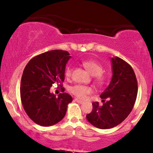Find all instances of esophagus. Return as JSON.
Here are the masks:
<instances>
[{
  "label": "esophagus",
  "instance_id": "1",
  "mask_svg": "<svg viewBox=\"0 0 153 153\" xmlns=\"http://www.w3.org/2000/svg\"><path fill=\"white\" fill-rule=\"evenodd\" d=\"M75 101H76V102H78V103H80V104H81V103H83L84 102L82 101H80V100H79V99H75Z\"/></svg>",
  "mask_w": 153,
  "mask_h": 153
}]
</instances>
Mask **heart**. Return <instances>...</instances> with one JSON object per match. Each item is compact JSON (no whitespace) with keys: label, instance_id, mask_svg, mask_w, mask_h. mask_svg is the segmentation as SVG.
<instances>
[{"label":"heart","instance_id":"1","mask_svg":"<svg viewBox=\"0 0 153 153\" xmlns=\"http://www.w3.org/2000/svg\"><path fill=\"white\" fill-rule=\"evenodd\" d=\"M82 65L89 72V73L94 76L95 80L99 85H102L105 81L104 76L102 75L103 68L101 65L94 60H85L82 62ZM73 72V68L71 66H68L65 71V75L67 78H70ZM70 91L72 94L78 97V99H83L88 94L93 92V88L91 86L82 85H76L72 86L70 88Z\"/></svg>","mask_w":153,"mask_h":153}]
</instances>
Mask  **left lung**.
Wrapping results in <instances>:
<instances>
[{"mask_svg": "<svg viewBox=\"0 0 153 153\" xmlns=\"http://www.w3.org/2000/svg\"><path fill=\"white\" fill-rule=\"evenodd\" d=\"M112 78L100 97L103 104L94 102L93 110L86 115L94 127L106 129L119 125L130 114L137 95V80L132 68L118 57L111 59ZM105 99H108L106 102Z\"/></svg>", "mask_w": 153, "mask_h": 153, "instance_id": "1", "label": "left lung"}]
</instances>
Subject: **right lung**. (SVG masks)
I'll use <instances>...</instances> for the list:
<instances>
[{
    "instance_id": "add662e5",
    "label": "right lung",
    "mask_w": 153,
    "mask_h": 153,
    "mask_svg": "<svg viewBox=\"0 0 153 153\" xmlns=\"http://www.w3.org/2000/svg\"><path fill=\"white\" fill-rule=\"evenodd\" d=\"M64 50L48 51L33 57L24 68L21 100L26 114L39 125L49 127L58 123L73 101L67 93L57 96L50 91L52 84L64 81L66 64L71 57ZM61 89L64 92V88Z\"/></svg>"
}]
</instances>
